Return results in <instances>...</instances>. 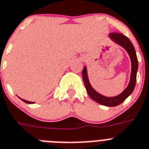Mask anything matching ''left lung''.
Here are the masks:
<instances>
[{
    "instance_id": "left-lung-1",
    "label": "left lung",
    "mask_w": 149,
    "mask_h": 149,
    "mask_svg": "<svg viewBox=\"0 0 149 149\" xmlns=\"http://www.w3.org/2000/svg\"><path fill=\"white\" fill-rule=\"evenodd\" d=\"M109 38L110 39L112 42L124 48L130 57V62H131V73H130V81L126 88L117 96L107 97L100 94L91 86L89 82L88 69L86 66L84 67L83 70H82V78H83L86 91L91 99L101 105L112 107L118 106L122 102L125 101L134 90L136 81V73L138 70V60H137L136 54L134 45L126 36L119 33H111L109 34Z\"/></svg>"
}]
</instances>
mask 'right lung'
Returning <instances> with one entry per match:
<instances>
[{
    "instance_id": "right-lung-1",
    "label": "right lung",
    "mask_w": 149,
    "mask_h": 149,
    "mask_svg": "<svg viewBox=\"0 0 149 149\" xmlns=\"http://www.w3.org/2000/svg\"><path fill=\"white\" fill-rule=\"evenodd\" d=\"M20 98L21 100H22L23 102H24V103H29V104H32V103H34V102H31V101H28V100H24V99H22V98L21 97H19Z\"/></svg>"
}]
</instances>
